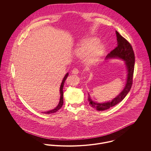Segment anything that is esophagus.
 Masks as SVG:
<instances>
[{"mask_svg":"<svg viewBox=\"0 0 151 151\" xmlns=\"http://www.w3.org/2000/svg\"><path fill=\"white\" fill-rule=\"evenodd\" d=\"M78 73H79V70L77 68H74L72 70V73L74 74H78Z\"/></svg>","mask_w":151,"mask_h":151,"instance_id":"34e87169","label":"esophagus"}]
</instances>
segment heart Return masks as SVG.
Wrapping results in <instances>:
<instances>
[{"instance_id": "obj_1", "label": "heart", "mask_w": 151, "mask_h": 151, "mask_svg": "<svg viewBox=\"0 0 151 151\" xmlns=\"http://www.w3.org/2000/svg\"><path fill=\"white\" fill-rule=\"evenodd\" d=\"M99 40L96 37H90L83 41L76 49V53L78 57H84L89 53L87 57V62L93 63L96 62L103 55L105 46L98 43Z\"/></svg>"}]
</instances>
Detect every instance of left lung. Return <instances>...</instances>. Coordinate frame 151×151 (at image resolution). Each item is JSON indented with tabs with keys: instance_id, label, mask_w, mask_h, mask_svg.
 Wrapping results in <instances>:
<instances>
[{
	"instance_id": "obj_1",
	"label": "left lung",
	"mask_w": 151,
	"mask_h": 151,
	"mask_svg": "<svg viewBox=\"0 0 151 151\" xmlns=\"http://www.w3.org/2000/svg\"><path fill=\"white\" fill-rule=\"evenodd\" d=\"M116 34L117 36V46L108 54L106 59L119 58L125 61L128 72L126 84L123 90L119 94V95L114 98L111 101L105 103L95 102L92 100L90 95L88 93V101L89 105L99 111H104L109 109L122 101L129 92L132 85L135 64V55L134 50L131 44L127 40L120 35L117 31H116Z\"/></svg>"
}]
</instances>
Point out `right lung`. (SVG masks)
<instances>
[{
	"instance_id": "add662e5",
	"label": "right lung",
	"mask_w": 151,
	"mask_h": 151,
	"mask_svg": "<svg viewBox=\"0 0 151 151\" xmlns=\"http://www.w3.org/2000/svg\"><path fill=\"white\" fill-rule=\"evenodd\" d=\"M68 73H67L65 75V77L63 78V80L62 81V83L61 84V86H60V101H59V103L58 104V105L52 110H49V111H45L43 113L45 114H50V113H55L57 111H58L60 108L62 107L63 105V86H64V84H65V80H66L67 77H68Z\"/></svg>"
}]
</instances>
